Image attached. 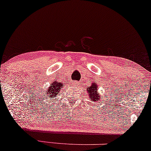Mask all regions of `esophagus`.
<instances>
[{"instance_id": "esophagus-1", "label": "esophagus", "mask_w": 151, "mask_h": 151, "mask_svg": "<svg viewBox=\"0 0 151 151\" xmlns=\"http://www.w3.org/2000/svg\"><path fill=\"white\" fill-rule=\"evenodd\" d=\"M72 85H73L74 86H75V87H79L80 86V83L79 81H73V83H72Z\"/></svg>"}]
</instances>
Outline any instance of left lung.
Listing matches in <instances>:
<instances>
[{
  "label": "left lung",
  "instance_id": "8db88e82",
  "mask_svg": "<svg viewBox=\"0 0 151 151\" xmlns=\"http://www.w3.org/2000/svg\"><path fill=\"white\" fill-rule=\"evenodd\" d=\"M88 94L89 97L91 98V100L92 102H98V101L100 100L101 98H103L101 97V95H99V93H98V87L97 86L96 82L93 81L91 86L90 87L87 88Z\"/></svg>",
  "mask_w": 151,
  "mask_h": 151
}]
</instances>
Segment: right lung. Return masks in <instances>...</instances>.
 <instances>
[{"mask_svg": "<svg viewBox=\"0 0 151 151\" xmlns=\"http://www.w3.org/2000/svg\"><path fill=\"white\" fill-rule=\"evenodd\" d=\"M63 84L61 82H57L53 81L51 84V86L49 87V88L47 89V98H56L58 95H59V93H60V90H62Z\"/></svg>", "mask_w": 151, "mask_h": 151, "instance_id": "add662e5", "label": "right lung"}]
</instances>
